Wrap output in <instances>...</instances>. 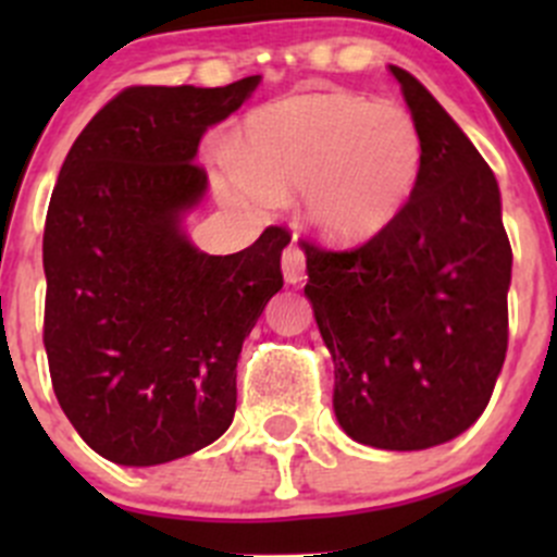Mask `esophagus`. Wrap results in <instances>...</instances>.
I'll return each instance as SVG.
<instances>
[{"label":"esophagus","instance_id":"1","mask_svg":"<svg viewBox=\"0 0 557 557\" xmlns=\"http://www.w3.org/2000/svg\"><path fill=\"white\" fill-rule=\"evenodd\" d=\"M305 267H307L305 250H301V245L290 243L283 250V274H285V280H288V283H301V277H305Z\"/></svg>","mask_w":557,"mask_h":557}]
</instances>
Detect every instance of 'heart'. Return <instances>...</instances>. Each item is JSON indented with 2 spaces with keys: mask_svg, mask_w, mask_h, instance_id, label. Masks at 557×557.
I'll return each mask as SVG.
<instances>
[{
  "mask_svg": "<svg viewBox=\"0 0 557 557\" xmlns=\"http://www.w3.org/2000/svg\"><path fill=\"white\" fill-rule=\"evenodd\" d=\"M423 134L404 107L350 91L285 97L252 112L239 159L221 153L223 194L269 205L305 190L307 223L331 243L391 226L423 174Z\"/></svg>",
  "mask_w": 557,
  "mask_h": 557,
  "instance_id": "obj_1",
  "label": "heart"
}]
</instances>
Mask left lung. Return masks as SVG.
<instances>
[{
	"label": "left lung",
	"instance_id": "1",
	"mask_svg": "<svg viewBox=\"0 0 557 557\" xmlns=\"http://www.w3.org/2000/svg\"><path fill=\"white\" fill-rule=\"evenodd\" d=\"M391 72L423 134L420 183L363 245L301 239L305 294L334 358L345 434L380 450H425L491 401L507 358L512 247L491 166L407 70Z\"/></svg>",
	"mask_w": 557,
	"mask_h": 557
}]
</instances>
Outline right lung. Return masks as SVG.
I'll list each match as a JSON object with an SVG mask.
<instances>
[{
    "label": "right lung",
    "mask_w": 557,
    "mask_h": 557,
    "mask_svg": "<svg viewBox=\"0 0 557 557\" xmlns=\"http://www.w3.org/2000/svg\"><path fill=\"white\" fill-rule=\"evenodd\" d=\"M261 77L132 86L66 153L42 234L50 383L91 450L156 466L212 445L237 409V358L283 288L288 228L207 256L180 228L207 188L201 134Z\"/></svg>",
    "instance_id": "obj_1"
}]
</instances>
